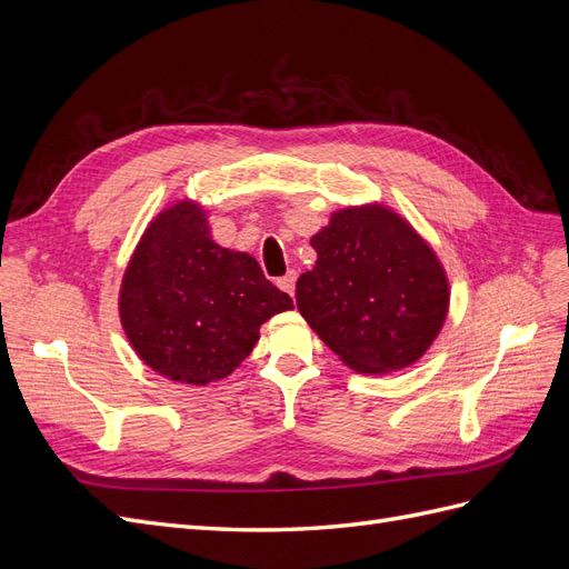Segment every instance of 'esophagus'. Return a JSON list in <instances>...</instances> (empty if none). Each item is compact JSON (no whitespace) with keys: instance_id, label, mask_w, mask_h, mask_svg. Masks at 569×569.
I'll list each match as a JSON object with an SVG mask.
<instances>
[{"instance_id":"34e87169","label":"esophagus","mask_w":569,"mask_h":569,"mask_svg":"<svg viewBox=\"0 0 569 569\" xmlns=\"http://www.w3.org/2000/svg\"><path fill=\"white\" fill-rule=\"evenodd\" d=\"M278 284H280L282 291H287L289 297H295V289H297V270H289V272L284 274V278L278 280Z\"/></svg>"}]
</instances>
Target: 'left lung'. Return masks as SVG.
I'll return each instance as SVG.
<instances>
[{
	"label": "left lung",
	"mask_w": 569,
	"mask_h": 569,
	"mask_svg": "<svg viewBox=\"0 0 569 569\" xmlns=\"http://www.w3.org/2000/svg\"><path fill=\"white\" fill-rule=\"evenodd\" d=\"M311 247L318 261L297 282V306L351 370H403L432 347L449 313V280L408 220L382 203L349 206Z\"/></svg>",
	"instance_id": "1"
}]
</instances>
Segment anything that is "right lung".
Instances as JSON below:
<instances>
[{
  "label": "right lung",
  "instance_id": "obj_1",
  "mask_svg": "<svg viewBox=\"0 0 569 569\" xmlns=\"http://www.w3.org/2000/svg\"><path fill=\"white\" fill-rule=\"evenodd\" d=\"M295 308L256 258L213 242L206 211L178 201L149 222L120 284L123 330L168 380L203 387L251 353L258 330Z\"/></svg>",
  "mask_w": 569,
  "mask_h": 569
}]
</instances>
